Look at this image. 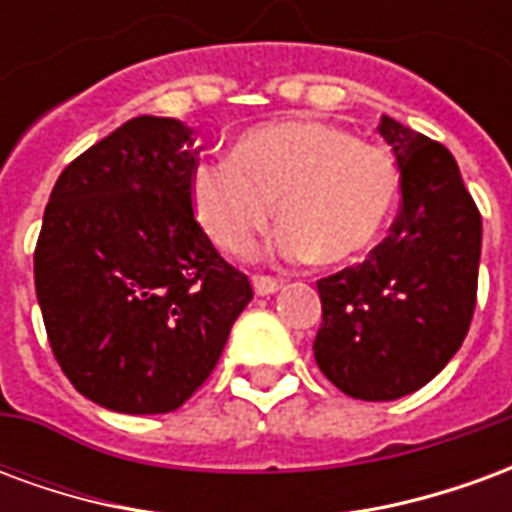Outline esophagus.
Segmentation results:
<instances>
[{
	"label": "esophagus",
	"instance_id": "esophagus-1",
	"mask_svg": "<svg viewBox=\"0 0 512 512\" xmlns=\"http://www.w3.org/2000/svg\"><path fill=\"white\" fill-rule=\"evenodd\" d=\"M252 288L257 296H271L279 290V279L274 277H252Z\"/></svg>",
	"mask_w": 512,
	"mask_h": 512
}]
</instances>
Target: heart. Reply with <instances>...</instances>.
<instances>
[{"mask_svg":"<svg viewBox=\"0 0 512 512\" xmlns=\"http://www.w3.org/2000/svg\"><path fill=\"white\" fill-rule=\"evenodd\" d=\"M397 189L395 158L384 147L321 120L249 128L230 158H205L189 180L194 219L219 249L249 255L279 211L282 255L321 252L326 263H348L373 246Z\"/></svg>","mask_w":512,"mask_h":512,"instance_id":"1","label":"heart"}]
</instances>
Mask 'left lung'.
I'll return each instance as SVG.
<instances>
[{
  "mask_svg": "<svg viewBox=\"0 0 512 512\" xmlns=\"http://www.w3.org/2000/svg\"><path fill=\"white\" fill-rule=\"evenodd\" d=\"M403 205L365 263L318 282L315 362L356 400H397L436 378L461 348L477 301L483 219L444 145L392 117Z\"/></svg>",
  "mask_w": 512,
  "mask_h": 512,
  "instance_id": "1",
  "label": "left lung"
}]
</instances>
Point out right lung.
Wrapping results in <instances>:
<instances>
[{"mask_svg":"<svg viewBox=\"0 0 512 512\" xmlns=\"http://www.w3.org/2000/svg\"><path fill=\"white\" fill-rule=\"evenodd\" d=\"M197 153L186 123L142 115L84 150L51 189L35 293L62 373L109 411L183 406L252 301L246 274L191 211Z\"/></svg>","mask_w":512,"mask_h":512,"instance_id":"1","label":"right lung"}]
</instances>
